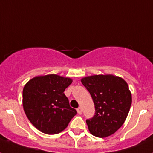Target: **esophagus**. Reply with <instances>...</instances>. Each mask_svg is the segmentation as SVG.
I'll return each mask as SVG.
<instances>
[{
    "label": "esophagus",
    "instance_id": "esophagus-1",
    "mask_svg": "<svg viewBox=\"0 0 153 153\" xmlns=\"http://www.w3.org/2000/svg\"><path fill=\"white\" fill-rule=\"evenodd\" d=\"M77 113H79V115H81V114H82V113H83V110H82V108H81V107L78 108V109H77Z\"/></svg>",
    "mask_w": 153,
    "mask_h": 153
}]
</instances>
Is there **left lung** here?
Segmentation results:
<instances>
[{"label": "left lung", "instance_id": "1", "mask_svg": "<svg viewBox=\"0 0 153 153\" xmlns=\"http://www.w3.org/2000/svg\"><path fill=\"white\" fill-rule=\"evenodd\" d=\"M95 105V115L86 120L89 131L100 138L111 136L125 122L131 103L129 86L117 76L94 75L81 79Z\"/></svg>", "mask_w": 153, "mask_h": 153}]
</instances>
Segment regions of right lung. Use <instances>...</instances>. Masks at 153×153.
<instances>
[{
	"label": "right lung",
	"mask_w": 153,
	"mask_h": 153,
	"mask_svg": "<svg viewBox=\"0 0 153 153\" xmlns=\"http://www.w3.org/2000/svg\"><path fill=\"white\" fill-rule=\"evenodd\" d=\"M73 80L56 74L36 76L23 90V107L30 122L46 134L64 130L77 112L63 93Z\"/></svg>",
	"instance_id": "add662e5"
}]
</instances>
